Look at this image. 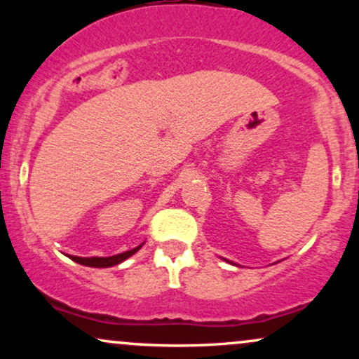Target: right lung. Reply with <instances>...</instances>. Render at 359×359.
<instances>
[{"label": "right lung", "instance_id": "obj_1", "mask_svg": "<svg viewBox=\"0 0 359 359\" xmlns=\"http://www.w3.org/2000/svg\"><path fill=\"white\" fill-rule=\"evenodd\" d=\"M142 248V245L137 246V248L130 250V251H125V253H119V255H114V257H106V258H97V257H90V258H81V257H69L71 259H74L76 263H81V265H86V266H94V269H106V266H114L118 265V263L125 262L126 258H130L131 255H135L137 251Z\"/></svg>", "mask_w": 359, "mask_h": 359}]
</instances>
